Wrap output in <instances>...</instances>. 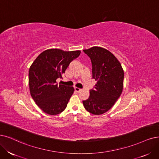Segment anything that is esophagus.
Instances as JSON below:
<instances>
[{
    "mask_svg": "<svg viewBox=\"0 0 159 159\" xmlns=\"http://www.w3.org/2000/svg\"><path fill=\"white\" fill-rule=\"evenodd\" d=\"M75 91H76V92H79L80 91H81V89H79V88H77V87H75Z\"/></svg>",
    "mask_w": 159,
    "mask_h": 159,
    "instance_id": "esophagus-1",
    "label": "esophagus"
}]
</instances>
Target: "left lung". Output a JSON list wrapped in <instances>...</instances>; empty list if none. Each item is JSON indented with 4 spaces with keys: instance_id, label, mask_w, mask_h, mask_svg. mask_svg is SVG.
<instances>
[{
    "instance_id": "left-lung-1",
    "label": "left lung",
    "mask_w": 159,
    "mask_h": 159,
    "mask_svg": "<svg viewBox=\"0 0 159 159\" xmlns=\"http://www.w3.org/2000/svg\"><path fill=\"white\" fill-rule=\"evenodd\" d=\"M83 52L90 58L92 79L97 84L83 103L90 113L102 115L113 106L122 93L124 71L118 60L106 49L96 46Z\"/></svg>"
}]
</instances>
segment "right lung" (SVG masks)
Returning a JSON list of instances; mask_svg holds the SVG:
<instances>
[{
  "instance_id": "right-lung-1",
  "label": "right lung",
  "mask_w": 159,
  "mask_h": 159,
  "mask_svg": "<svg viewBox=\"0 0 159 159\" xmlns=\"http://www.w3.org/2000/svg\"><path fill=\"white\" fill-rule=\"evenodd\" d=\"M80 51L65 52L60 49L44 51L34 61L29 70V84L31 97L44 113L56 115L66 108L74 92L73 87L57 84L70 63Z\"/></svg>"
}]
</instances>
